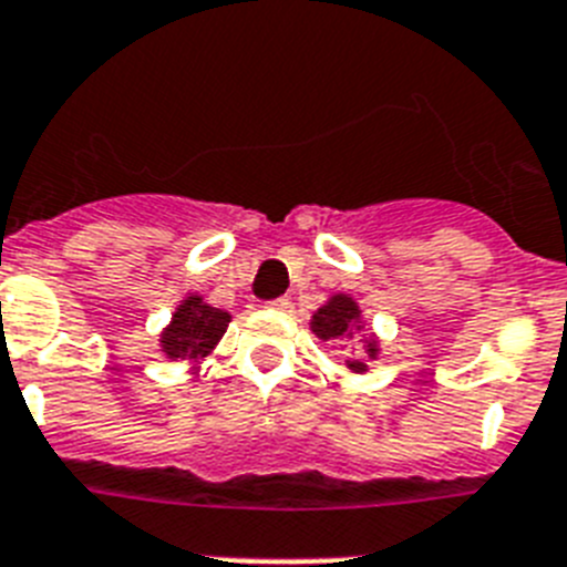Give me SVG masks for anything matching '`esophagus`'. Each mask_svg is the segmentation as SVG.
Listing matches in <instances>:
<instances>
[{
	"label": "esophagus",
	"mask_w": 567,
	"mask_h": 567,
	"mask_svg": "<svg viewBox=\"0 0 567 567\" xmlns=\"http://www.w3.org/2000/svg\"><path fill=\"white\" fill-rule=\"evenodd\" d=\"M268 306L276 308V311H291L293 302L288 297H279V299H274V302H268Z\"/></svg>",
	"instance_id": "esophagus-1"
}]
</instances>
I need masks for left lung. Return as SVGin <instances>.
Returning <instances> with one entry per match:
<instances>
[{
  "label": "left lung",
  "mask_w": 567,
  "mask_h": 567,
  "mask_svg": "<svg viewBox=\"0 0 567 567\" xmlns=\"http://www.w3.org/2000/svg\"><path fill=\"white\" fill-rule=\"evenodd\" d=\"M360 322V308H357L354 299L349 293H337L320 308V311L313 313L311 320V331L320 340H346V337L354 334V328L360 331L363 326H357ZM365 357H378V340H365ZM349 369L354 372H365L363 360H349Z\"/></svg>",
  "instance_id": "1"
}]
</instances>
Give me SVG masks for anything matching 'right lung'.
Instances as JSON below:
<instances>
[{
  "label": "right lung",
  "mask_w": 567,
  "mask_h": 567,
  "mask_svg": "<svg viewBox=\"0 0 567 567\" xmlns=\"http://www.w3.org/2000/svg\"><path fill=\"white\" fill-rule=\"evenodd\" d=\"M230 313L207 306L202 297H187L175 308L173 322L161 334V351L169 360H198L207 357L227 331Z\"/></svg>",
  "instance_id": "obj_1"
}]
</instances>
